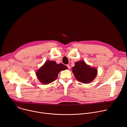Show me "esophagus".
Listing matches in <instances>:
<instances>
[{"label":"esophagus","mask_w":127,"mask_h":127,"mask_svg":"<svg viewBox=\"0 0 127 127\" xmlns=\"http://www.w3.org/2000/svg\"><path fill=\"white\" fill-rule=\"evenodd\" d=\"M66 66H67V67H68V69H70V65L67 64Z\"/></svg>","instance_id":"34e87169"}]
</instances>
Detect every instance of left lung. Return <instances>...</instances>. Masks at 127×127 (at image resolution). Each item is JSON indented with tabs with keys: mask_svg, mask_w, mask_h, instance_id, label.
<instances>
[{
	"mask_svg": "<svg viewBox=\"0 0 127 127\" xmlns=\"http://www.w3.org/2000/svg\"><path fill=\"white\" fill-rule=\"evenodd\" d=\"M72 72L76 79L83 83L91 82L97 75V70L87 65L84 61H80L75 63L72 67Z\"/></svg>",
	"mask_w": 127,
	"mask_h": 127,
	"instance_id": "left-lung-1",
	"label": "left lung"
}]
</instances>
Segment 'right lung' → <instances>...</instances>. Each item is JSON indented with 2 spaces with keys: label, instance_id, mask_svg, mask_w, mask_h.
Returning <instances> with one entry per match:
<instances>
[{
  "label": "right lung",
  "instance_id": "add662e5",
  "mask_svg": "<svg viewBox=\"0 0 127 127\" xmlns=\"http://www.w3.org/2000/svg\"><path fill=\"white\" fill-rule=\"evenodd\" d=\"M67 69V67L63 64H57L55 61H47L36 72V75L40 82L48 84L57 78L60 71Z\"/></svg>",
  "mask_w": 127,
  "mask_h": 127
}]
</instances>
